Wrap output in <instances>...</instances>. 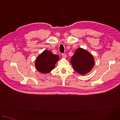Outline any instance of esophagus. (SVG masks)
I'll list each match as a JSON object with an SVG mask.
<instances>
[{"label":"esophagus","mask_w":120,"mask_h":120,"mask_svg":"<svg viewBox=\"0 0 120 120\" xmlns=\"http://www.w3.org/2000/svg\"><path fill=\"white\" fill-rule=\"evenodd\" d=\"M62 56H63V57H64V58H66V54H62Z\"/></svg>","instance_id":"1"}]
</instances>
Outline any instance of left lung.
Returning a JSON list of instances; mask_svg holds the SVG:
<instances>
[{"label":"left lung","mask_w":120,"mask_h":120,"mask_svg":"<svg viewBox=\"0 0 120 120\" xmlns=\"http://www.w3.org/2000/svg\"><path fill=\"white\" fill-rule=\"evenodd\" d=\"M70 62L73 69L82 75L89 72L94 64L93 56L82 48H78L75 51Z\"/></svg>","instance_id":"obj_1"}]
</instances>
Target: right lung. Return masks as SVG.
Returning <instances> with one entry per match:
<instances>
[{
	"label": "right lung",
	"instance_id": "obj_1",
	"mask_svg": "<svg viewBox=\"0 0 120 120\" xmlns=\"http://www.w3.org/2000/svg\"><path fill=\"white\" fill-rule=\"evenodd\" d=\"M59 60V56L53 54L49 50H45L36 59L35 67L37 70L42 73H49L54 68Z\"/></svg>",
	"mask_w": 120,
	"mask_h": 120
}]
</instances>
